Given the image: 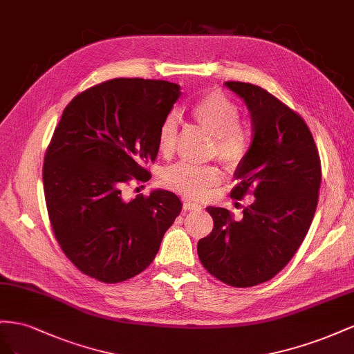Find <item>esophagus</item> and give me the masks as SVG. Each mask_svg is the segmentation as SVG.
<instances>
[{
    "instance_id": "1",
    "label": "esophagus",
    "mask_w": 354,
    "mask_h": 354,
    "mask_svg": "<svg viewBox=\"0 0 354 354\" xmlns=\"http://www.w3.org/2000/svg\"><path fill=\"white\" fill-rule=\"evenodd\" d=\"M203 207H201L200 205H197V203H191V201H184V210L187 212H198V210H201Z\"/></svg>"
}]
</instances>
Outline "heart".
I'll use <instances>...</instances> for the list:
<instances>
[{
  "label": "heart",
  "instance_id": "b5f03b06",
  "mask_svg": "<svg viewBox=\"0 0 354 354\" xmlns=\"http://www.w3.org/2000/svg\"><path fill=\"white\" fill-rule=\"evenodd\" d=\"M196 123L214 135V154L227 166H236L243 160L249 139L245 127L240 124L241 111L233 99L219 90L201 96L193 105ZM178 138V115L170 113L161 121L157 145L161 154H170L175 149ZM221 174L215 166H196L176 163L161 174V183L175 193L191 200L203 198L210 187L219 183Z\"/></svg>",
  "mask_w": 354,
  "mask_h": 354
}]
</instances>
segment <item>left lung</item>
Listing matches in <instances>:
<instances>
[{
  "label": "left lung",
  "mask_w": 354,
  "mask_h": 354,
  "mask_svg": "<svg viewBox=\"0 0 354 354\" xmlns=\"http://www.w3.org/2000/svg\"><path fill=\"white\" fill-rule=\"evenodd\" d=\"M245 100L252 118L250 147L240 161L233 198L255 197L236 221L224 207L206 210L212 233L197 252L212 276L234 288H250L286 267L306 239L317 207L320 157L306 121L259 86L227 82Z\"/></svg>",
  "instance_id": "left-lung-1"
}]
</instances>
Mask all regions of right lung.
<instances>
[{
  "mask_svg": "<svg viewBox=\"0 0 354 354\" xmlns=\"http://www.w3.org/2000/svg\"><path fill=\"white\" fill-rule=\"evenodd\" d=\"M179 88L163 80H108L71 100L50 140L43 184L55 237L80 271L104 283L142 272L183 210L166 189L121 197L132 178H151L144 165L158 154V129Z\"/></svg>",
  "mask_w": 354,
  "mask_h": 354,
  "instance_id": "1",
  "label": "right lung"
}]
</instances>
